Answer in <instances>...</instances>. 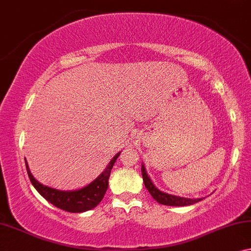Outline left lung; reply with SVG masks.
<instances>
[{
  "label": "left lung",
  "mask_w": 251,
  "mask_h": 251,
  "mask_svg": "<svg viewBox=\"0 0 251 251\" xmlns=\"http://www.w3.org/2000/svg\"><path fill=\"white\" fill-rule=\"evenodd\" d=\"M141 171H142L144 185H146L148 191L150 192V195L152 196V198L157 201V202H159L161 204H166V206H189V204H193L198 202V201L202 200V199H189V198H181V197L172 196V195H168V193L162 192L159 189H157L156 186L153 185V183L151 182L150 177L147 174L144 166H142Z\"/></svg>",
  "instance_id": "left-lung-1"
}]
</instances>
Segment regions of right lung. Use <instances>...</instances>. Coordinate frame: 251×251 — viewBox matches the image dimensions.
I'll return each instance as SVG.
<instances>
[{"label":"right lung","instance_id":"1","mask_svg":"<svg viewBox=\"0 0 251 251\" xmlns=\"http://www.w3.org/2000/svg\"><path fill=\"white\" fill-rule=\"evenodd\" d=\"M119 154H121V152H118L112 158L111 161L107 166V168L91 184L80 190H76V191H60V190H55L49 188L47 185L41 184L31 175L29 168H28L27 161L25 162H26L27 173L28 176H29L31 184L34 185V188L37 190L38 193L44 199H47L53 206L58 207L62 210L69 211V213H83V211L93 209L103 199L105 191H107L109 185V176H110L112 166H114L116 160H117Z\"/></svg>","mask_w":251,"mask_h":251}]
</instances>
